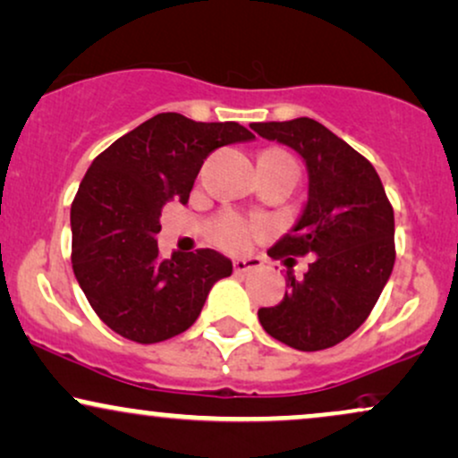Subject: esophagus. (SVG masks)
Wrapping results in <instances>:
<instances>
[{
    "instance_id": "1",
    "label": "esophagus",
    "mask_w": 458,
    "mask_h": 458,
    "mask_svg": "<svg viewBox=\"0 0 458 458\" xmlns=\"http://www.w3.org/2000/svg\"><path fill=\"white\" fill-rule=\"evenodd\" d=\"M260 267H262V258H258V256L236 258V260H234V271H236V273L256 271V268H260Z\"/></svg>"
}]
</instances>
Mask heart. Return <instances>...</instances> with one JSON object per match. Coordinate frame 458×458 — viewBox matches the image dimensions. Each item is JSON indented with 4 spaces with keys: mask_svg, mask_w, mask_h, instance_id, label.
<instances>
[{
    "mask_svg": "<svg viewBox=\"0 0 458 458\" xmlns=\"http://www.w3.org/2000/svg\"><path fill=\"white\" fill-rule=\"evenodd\" d=\"M268 153L288 157L284 151H277V148H271ZM258 234H260V225L253 222H245V219L236 217V215H225V217L219 219L217 228H215V239H217V243L230 251L247 250Z\"/></svg>",
    "mask_w": 458,
    "mask_h": 458,
    "instance_id": "b5f03b06",
    "label": "heart"
}]
</instances>
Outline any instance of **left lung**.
Masks as SVG:
<instances>
[{
	"label": "left lung",
	"instance_id": "obj_1",
	"mask_svg": "<svg viewBox=\"0 0 458 458\" xmlns=\"http://www.w3.org/2000/svg\"><path fill=\"white\" fill-rule=\"evenodd\" d=\"M251 130L299 153L310 176L299 219L268 256H316L302 277L285 258L284 301L258 310V319L294 350L333 348L369 318L393 273V207L376 168L316 119L267 121Z\"/></svg>",
	"mask_w": 458,
	"mask_h": 458
}]
</instances>
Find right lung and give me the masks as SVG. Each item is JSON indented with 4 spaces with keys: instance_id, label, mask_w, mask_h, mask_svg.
Here are the masks:
<instances>
[{
    "instance_id": "obj_1",
    "label": "right lung",
    "mask_w": 458,
    "mask_h": 458,
    "mask_svg": "<svg viewBox=\"0 0 458 458\" xmlns=\"http://www.w3.org/2000/svg\"><path fill=\"white\" fill-rule=\"evenodd\" d=\"M256 139L236 121L202 123L159 113L114 140L87 170L70 211L72 268L93 311L136 344L181 335L200 316L208 292L233 275L215 250L159 258V217L185 205L213 148Z\"/></svg>"
}]
</instances>
